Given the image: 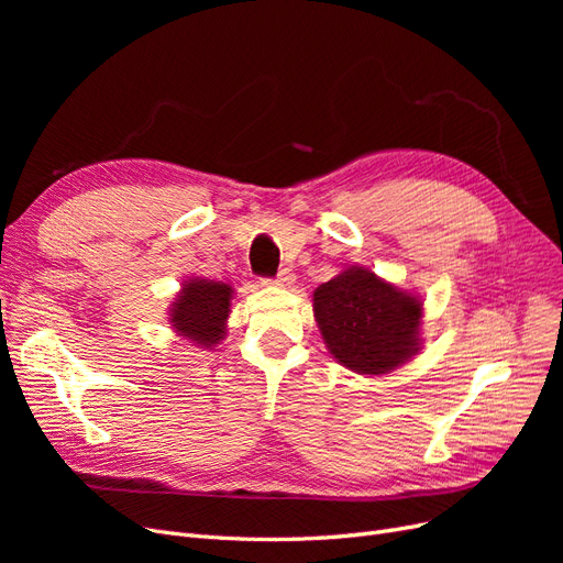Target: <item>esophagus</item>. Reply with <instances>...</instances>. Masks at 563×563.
<instances>
[{"label": "esophagus", "instance_id": "1", "mask_svg": "<svg viewBox=\"0 0 563 563\" xmlns=\"http://www.w3.org/2000/svg\"><path fill=\"white\" fill-rule=\"evenodd\" d=\"M269 282H272V284H277V286H284V288H288V286H291V284L296 282V275H294L291 269H282L279 275H277L275 279H269Z\"/></svg>", "mask_w": 563, "mask_h": 563}]
</instances>
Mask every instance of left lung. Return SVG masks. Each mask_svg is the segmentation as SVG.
Wrapping results in <instances>:
<instances>
[{
	"label": "left lung",
	"mask_w": 563,
	"mask_h": 563,
	"mask_svg": "<svg viewBox=\"0 0 563 563\" xmlns=\"http://www.w3.org/2000/svg\"><path fill=\"white\" fill-rule=\"evenodd\" d=\"M314 319L338 364L383 376L420 350L422 302L366 267H347L314 291Z\"/></svg>",
	"instance_id": "1"
}]
</instances>
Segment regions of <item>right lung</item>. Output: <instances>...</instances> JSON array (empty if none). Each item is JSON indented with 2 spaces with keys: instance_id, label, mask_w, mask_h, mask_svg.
<instances>
[{
  "instance_id": "obj_1",
  "label": "right lung",
  "mask_w": 563,
  "mask_h": 563,
  "mask_svg": "<svg viewBox=\"0 0 563 563\" xmlns=\"http://www.w3.org/2000/svg\"><path fill=\"white\" fill-rule=\"evenodd\" d=\"M232 286L211 279H187L178 294L172 314V327L197 347H216L228 331Z\"/></svg>"
}]
</instances>
